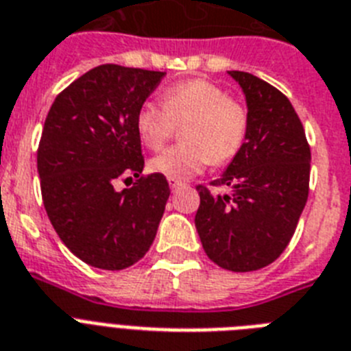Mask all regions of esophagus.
Instances as JSON below:
<instances>
[{
  "instance_id": "esophagus-1",
  "label": "esophagus",
  "mask_w": 351,
  "mask_h": 351,
  "mask_svg": "<svg viewBox=\"0 0 351 351\" xmlns=\"http://www.w3.org/2000/svg\"><path fill=\"white\" fill-rule=\"evenodd\" d=\"M169 185H171V189H173V191H178V189H180V187H184V182L169 180Z\"/></svg>"
}]
</instances>
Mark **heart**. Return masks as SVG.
<instances>
[{"label":"heart","instance_id":"obj_1","mask_svg":"<svg viewBox=\"0 0 351 351\" xmlns=\"http://www.w3.org/2000/svg\"><path fill=\"white\" fill-rule=\"evenodd\" d=\"M184 144L173 146L149 162L169 180H187L212 162L234 158L248 135L250 116L243 103L208 80H187L162 93V107L144 103L135 126L144 146L157 152L169 141L176 125H184Z\"/></svg>","mask_w":351,"mask_h":351}]
</instances>
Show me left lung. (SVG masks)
I'll list each match as a JSON object with an SVG mask.
<instances>
[{
  "label": "left lung",
  "instance_id": "left-lung-1",
  "mask_svg": "<svg viewBox=\"0 0 351 351\" xmlns=\"http://www.w3.org/2000/svg\"><path fill=\"white\" fill-rule=\"evenodd\" d=\"M241 85L250 126L243 148L212 185H198L194 217L203 250L223 269L246 273L269 266L293 237L308 196L311 148L298 114L284 94L243 71H228Z\"/></svg>",
  "mask_w": 351,
  "mask_h": 351
}]
</instances>
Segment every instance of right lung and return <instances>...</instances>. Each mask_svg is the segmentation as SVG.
I'll use <instances>...</instances> for the list:
<instances>
[{"label":"right lung","instance_id":"1","mask_svg":"<svg viewBox=\"0 0 351 351\" xmlns=\"http://www.w3.org/2000/svg\"><path fill=\"white\" fill-rule=\"evenodd\" d=\"M164 75L94 67L58 94L44 123L37 152L44 208L62 243L93 267L134 266L157 235L171 191L160 173L141 176L135 117ZM132 174L138 182L116 191L115 180Z\"/></svg>","mask_w":351,"mask_h":351}]
</instances>
